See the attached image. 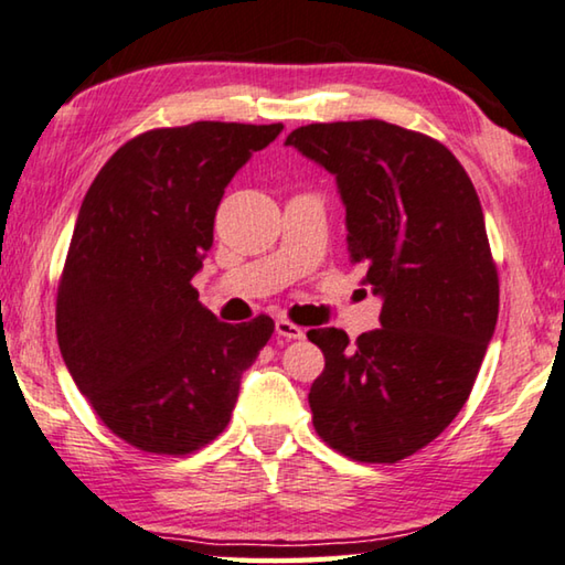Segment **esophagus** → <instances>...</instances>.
<instances>
[{
    "mask_svg": "<svg viewBox=\"0 0 565 565\" xmlns=\"http://www.w3.org/2000/svg\"><path fill=\"white\" fill-rule=\"evenodd\" d=\"M276 334L294 342V339H303V329L297 327V324H291L289 319H276Z\"/></svg>",
    "mask_w": 565,
    "mask_h": 565,
    "instance_id": "34e87169",
    "label": "esophagus"
}]
</instances>
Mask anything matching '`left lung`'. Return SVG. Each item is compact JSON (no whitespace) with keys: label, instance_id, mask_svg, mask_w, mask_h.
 Masks as SVG:
<instances>
[{"label":"left lung","instance_id":"left-lung-1","mask_svg":"<svg viewBox=\"0 0 565 565\" xmlns=\"http://www.w3.org/2000/svg\"><path fill=\"white\" fill-rule=\"evenodd\" d=\"M286 146L337 178L349 258L382 299L380 329L356 344L309 331L327 360L309 392L315 429L352 460H402L462 409L495 331L480 199L443 142L384 120L303 125Z\"/></svg>","mask_w":565,"mask_h":565}]
</instances>
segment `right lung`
Returning <instances> with one entry per match:
<instances>
[{
	"label": "right lung",
	"instance_id": "right-lung-1",
	"mask_svg": "<svg viewBox=\"0 0 565 565\" xmlns=\"http://www.w3.org/2000/svg\"><path fill=\"white\" fill-rule=\"evenodd\" d=\"M274 125L148 130L103 166L79 205L57 289L62 360L97 417L138 450L185 455L228 425L274 321H218L191 279L223 191Z\"/></svg>",
	"mask_w": 565,
	"mask_h": 565
}]
</instances>
